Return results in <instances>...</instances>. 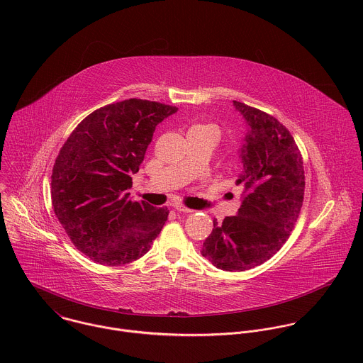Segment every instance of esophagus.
<instances>
[{
	"instance_id": "esophagus-1",
	"label": "esophagus",
	"mask_w": 363,
	"mask_h": 363,
	"mask_svg": "<svg viewBox=\"0 0 363 363\" xmlns=\"http://www.w3.org/2000/svg\"><path fill=\"white\" fill-rule=\"evenodd\" d=\"M174 209H176L177 212H184V213L191 212V209H190V208L184 207V206H174Z\"/></svg>"
}]
</instances>
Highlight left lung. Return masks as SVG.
Instances as JSON below:
<instances>
[{"label":"left lung","instance_id":"8db88e82","mask_svg":"<svg viewBox=\"0 0 363 363\" xmlns=\"http://www.w3.org/2000/svg\"><path fill=\"white\" fill-rule=\"evenodd\" d=\"M247 125L239 157L242 204L213 229L201 255L223 271H245L271 259L286 242L305 194V170L291 133L272 116L233 101Z\"/></svg>","mask_w":363,"mask_h":363}]
</instances>
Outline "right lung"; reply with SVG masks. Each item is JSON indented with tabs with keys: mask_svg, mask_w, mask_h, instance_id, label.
Listing matches in <instances>:
<instances>
[{
	"mask_svg": "<svg viewBox=\"0 0 363 363\" xmlns=\"http://www.w3.org/2000/svg\"><path fill=\"white\" fill-rule=\"evenodd\" d=\"M179 108L128 99L95 110L68 137L52 174L54 212L75 247L104 265L143 257L169 211L133 201L131 174L140 170L156 125Z\"/></svg>",
	"mask_w": 363,
	"mask_h": 363,
	"instance_id": "add662e5",
	"label": "right lung"
}]
</instances>
